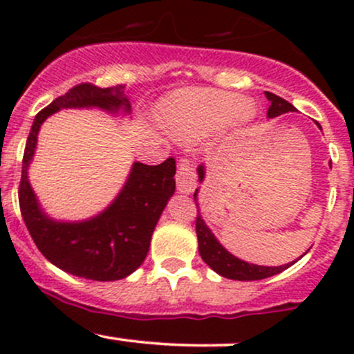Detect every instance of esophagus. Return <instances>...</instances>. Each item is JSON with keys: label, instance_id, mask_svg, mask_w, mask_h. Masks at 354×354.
I'll return each mask as SVG.
<instances>
[{"label": "esophagus", "instance_id": "1", "mask_svg": "<svg viewBox=\"0 0 354 354\" xmlns=\"http://www.w3.org/2000/svg\"><path fill=\"white\" fill-rule=\"evenodd\" d=\"M176 185L180 193H191L196 188V173H194L193 165L186 158H181L180 163H178Z\"/></svg>", "mask_w": 354, "mask_h": 354}]
</instances>
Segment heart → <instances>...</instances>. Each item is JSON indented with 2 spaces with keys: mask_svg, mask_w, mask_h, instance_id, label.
<instances>
[{
  "mask_svg": "<svg viewBox=\"0 0 354 354\" xmlns=\"http://www.w3.org/2000/svg\"><path fill=\"white\" fill-rule=\"evenodd\" d=\"M166 128L176 136L196 138L234 118L248 121L253 108L238 95L214 89H189L173 95L160 108Z\"/></svg>",
  "mask_w": 354,
  "mask_h": 354,
  "instance_id": "b5f03b06",
  "label": "heart"
}]
</instances>
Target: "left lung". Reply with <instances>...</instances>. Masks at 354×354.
<instances>
[{
  "mask_svg": "<svg viewBox=\"0 0 354 354\" xmlns=\"http://www.w3.org/2000/svg\"><path fill=\"white\" fill-rule=\"evenodd\" d=\"M268 101H270V108H268V118H276L284 113L296 111V108L291 103H288L286 100L279 98V96L273 95V93L265 91ZM318 124V123H316ZM319 126V124H318ZM198 178L200 181L205 180V166H198ZM194 203L198 206V189L194 191ZM196 236H198V250L203 261L208 265L211 270L216 271L218 274L225 276L228 279H238V281H254V279H265L270 276L281 273V271L290 268L293 263H288V265L281 266H258L251 265V263L238 259L236 256H233L230 251H226L225 248L219 245V241L214 238V234L211 233V230L206 226V223L203 221L200 216V209H198L196 216Z\"/></svg>",
  "mask_w": 354,
  "mask_h": 354,
  "instance_id": "left-lung-1",
  "label": "left lung"
}]
</instances>
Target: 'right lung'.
I'll return each instance as SVG.
<instances>
[{"mask_svg": "<svg viewBox=\"0 0 354 354\" xmlns=\"http://www.w3.org/2000/svg\"><path fill=\"white\" fill-rule=\"evenodd\" d=\"M63 108L131 111L123 84L100 88L91 83L76 84L41 109L31 126L23 154L18 191L23 219L38 250L59 270L93 281L123 279L143 265L148 254L158 219L176 188V161L168 158L156 166L133 163L123 189L103 213L86 221H55L39 208L28 181V166L33 160L43 121Z\"/></svg>", "mask_w": 354, "mask_h": 354, "instance_id": "obj_1", "label": "right lung"}]
</instances>
